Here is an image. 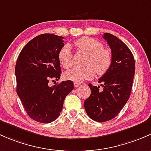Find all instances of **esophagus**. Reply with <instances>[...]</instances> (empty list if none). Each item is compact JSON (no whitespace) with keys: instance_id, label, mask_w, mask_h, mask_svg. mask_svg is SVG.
Masks as SVG:
<instances>
[{"instance_id":"34e87169","label":"esophagus","mask_w":151,"mask_h":151,"mask_svg":"<svg viewBox=\"0 0 151 151\" xmlns=\"http://www.w3.org/2000/svg\"><path fill=\"white\" fill-rule=\"evenodd\" d=\"M74 86L75 87H78V86H81V83H77V82H74Z\"/></svg>"}]
</instances>
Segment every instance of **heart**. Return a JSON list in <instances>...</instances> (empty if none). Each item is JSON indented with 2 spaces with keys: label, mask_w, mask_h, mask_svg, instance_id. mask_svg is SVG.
<instances>
[{
  "label": "heart",
  "mask_w": 151,
  "mask_h": 151,
  "mask_svg": "<svg viewBox=\"0 0 151 151\" xmlns=\"http://www.w3.org/2000/svg\"><path fill=\"white\" fill-rule=\"evenodd\" d=\"M76 49L87 54L82 68H72L65 73V79L81 83L87 79L92 78L95 74L103 76L109 70L113 63V54L109 49H104L100 41L90 37H82L75 42ZM60 64L65 69L72 66V52L69 45H65L58 53Z\"/></svg>",
  "instance_id": "1"
}]
</instances>
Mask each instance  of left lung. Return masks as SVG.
<instances>
[{
	"label": "left lung",
	"mask_w": 151,
	"mask_h": 151,
	"mask_svg": "<svg viewBox=\"0 0 151 151\" xmlns=\"http://www.w3.org/2000/svg\"><path fill=\"white\" fill-rule=\"evenodd\" d=\"M103 38L111 49L113 63L99 78L102 89L88 84L91 95L83 103L87 115L97 122H108L120 113L129 98L135 73L134 59L128 46L108 32Z\"/></svg>",
	"instance_id": "left-lung-1"
}]
</instances>
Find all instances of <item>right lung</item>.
<instances>
[{
  "instance_id": "add662e5",
  "label": "right lung",
  "mask_w": 151,
  "mask_h": 151,
  "mask_svg": "<svg viewBox=\"0 0 151 151\" xmlns=\"http://www.w3.org/2000/svg\"><path fill=\"white\" fill-rule=\"evenodd\" d=\"M64 38L49 33L38 35L24 46L17 60V93L28 116L38 122L55 121L74 88L69 80L49 86L51 80L60 78L58 53L64 46Z\"/></svg>"
}]
</instances>
